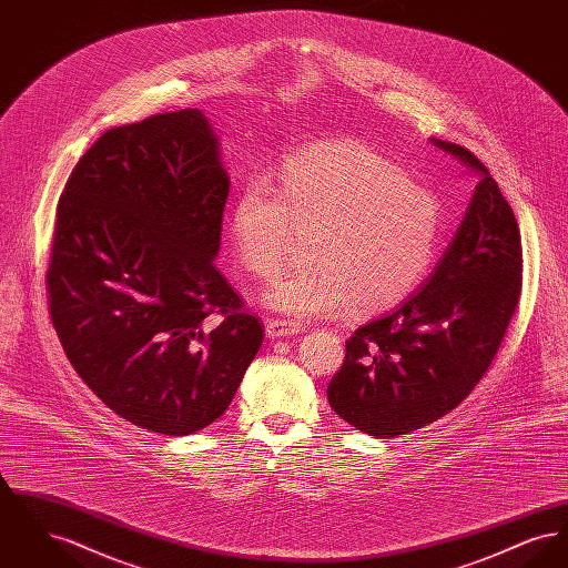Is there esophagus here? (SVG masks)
I'll use <instances>...</instances> for the list:
<instances>
[{"label":"esophagus","mask_w":568,"mask_h":568,"mask_svg":"<svg viewBox=\"0 0 568 568\" xmlns=\"http://www.w3.org/2000/svg\"><path fill=\"white\" fill-rule=\"evenodd\" d=\"M300 327L296 324H290L285 320H268L266 322V336L268 338H290L296 336Z\"/></svg>","instance_id":"1"}]
</instances>
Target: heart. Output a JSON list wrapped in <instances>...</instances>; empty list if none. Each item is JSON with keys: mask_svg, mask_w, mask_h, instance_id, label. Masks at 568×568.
I'll return each instance as SVG.
<instances>
[{"mask_svg": "<svg viewBox=\"0 0 568 568\" xmlns=\"http://www.w3.org/2000/svg\"><path fill=\"white\" fill-rule=\"evenodd\" d=\"M230 236L244 268L272 276L296 227H320L315 266L272 281L264 304L290 320L378 313L403 302L433 266L440 202L398 163L359 142H324L290 155L276 176L236 193Z\"/></svg>", "mask_w": 568, "mask_h": 568, "instance_id": "b5f03b06", "label": "heart"}]
</instances>
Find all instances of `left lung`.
Wrapping results in <instances>:
<instances>
[{
  "mask_svg": "<svg viewBox=\"0 0 568 568\" xmlns=\"http://www.w3.org/2000/svg\"><path fill=\"white\" fill-rule=\"evenodd\" d=\"M430 142L479 174L466 215L422 287L355 329L327 385L334 413L377 438L419 430L475 389L521 292V243L509 202L470 151Z\"/></svg>",
  "mask_w": 568,
  "mask_h": 568,
  "instance_id": "obj_1",
  "label": "left lung"
}]
</instances>
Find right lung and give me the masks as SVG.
Here are the masks:
<instances>
[{
  "mask_svg": "<svg viewBox=\"0 0 568 568\" xmlns=\"http://www.w3.org/2000/svg\"><path fill=\"white\" fill-rule=\"evenodd\" d=\"M227 191L211 121L185 109L100 135L59 197L57 336L95 396L151 433L211 426L264 341L215 268Z\"/></svg>",
  "mask_w": 568,
  "mask_h": 568,
  "instance_id": "1",
  "label": "right lung"
}]
</instances>
